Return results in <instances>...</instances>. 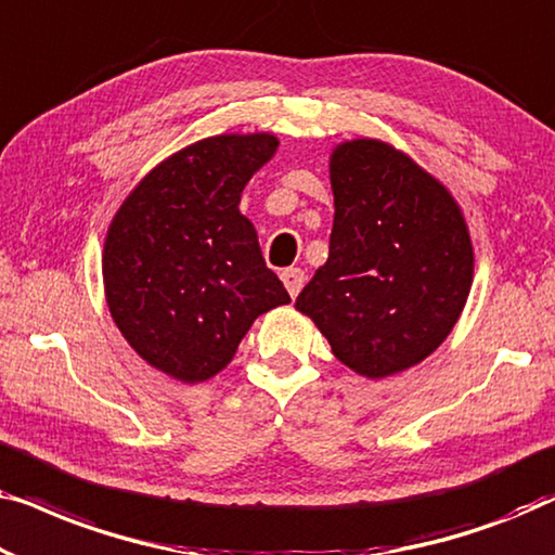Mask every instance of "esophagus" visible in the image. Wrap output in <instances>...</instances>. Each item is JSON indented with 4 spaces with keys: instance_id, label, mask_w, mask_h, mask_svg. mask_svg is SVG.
<instances>
[{
    "instance_id": "1",
    "label": "esophagus",
    "mask_w": 555,
    "mask_h": 555,
    "mask_svg": "<svg viewBox=\"0 0 555 555\" xmlns=\"http://www.w3.org/2000/svg\"><path fill=\"white\" fill-rule=\"evenodd\" d=\"M280 280H283L287 293H291V298H295L302 291V283H306V272H302L300 268H287L280 272Z\"/></svg>"
}]
</instances>
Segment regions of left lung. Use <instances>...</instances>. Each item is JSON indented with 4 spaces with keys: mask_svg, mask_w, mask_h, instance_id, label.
Instances as JSON below:
<instances>
[{
    "mask_svg": "<svg viewBox=\"0 0 555 555\" xmlns=\"http://www.w3.org/2000/svg\"><path fill=\"white\" fill-rule=\"evenodd\" d=\"M331 189L328 260L295 308L356 374L393 376L435 353L465 308L475 272L465 215L442 181L376 139L333 149Z\"/></svg>",
    "mask_w": 555,
    "mask_h": 555,
    "instance_id": "obj_1",
    "label": "left lung"
}]
</instances>
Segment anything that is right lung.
Here are the masks:
<instances>
[{
    "label": "right lung",
    "mask_w": 555,
    "mask_h": 555,
    "mask_svg": "<svg viewBox=\"0 0 555 555\" xmlns=\"http://www.w3.org/2000/svg\"><path fill=\"white\" fill-rule=\"evenodd\" d=\"M272 133L209 135L177 151L120 204L103 245L113 323L149 366L217 376L257 315L291 302L240 196L275 156Z\"/></svg>",
    "instance_id": "obj_1"
}]
</instances>
